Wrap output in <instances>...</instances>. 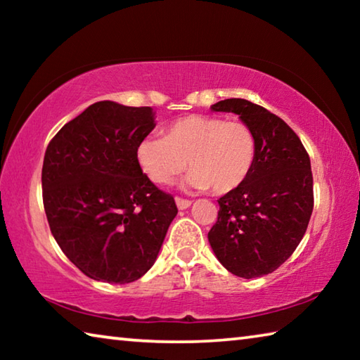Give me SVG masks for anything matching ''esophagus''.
I'll use <instances>...</instances> for the list:
<instances>
[{"label": "esophagus", "mask_w": 360, "mask_h": 360, "mask_svg": "<svg viewBox=\"0 0 360 360\" xmlns=\"http://www.w3.org/2000/svg\"><path fill=\"white\" fill-rule=\"evenodd\" d=\"M176 205H178V208H179V210H187L188 206L192 205V202H191V200H187V198L176 197Z\"/></svg>", "instance_id": "1"}]
</instances>
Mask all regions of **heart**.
Wrapping results in <instances>:
<instances>
[{
    "label": "heart",
    "instance_id": "b5f03b06",
    "mask_svg": "<svg viewBox=\"0 0 360 360\" xmlns=\"http://www.w3.org/2000/svg\"><path fill=\"white\" fill-rule=\"evenodd\" d=\"M255 155L257 139L245 122L198 114L173 120L163 138H146L136 149L139 167L154 184H173L188 165L186 186L211 187L214 193L240 187L252 172Z\"/></svg>",
    "mask_w": 360,
    "mask_h": 360
}]
</instances>
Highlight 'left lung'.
<instances>
[{
  "label": "left lung",
  "instance_id": "left-lung-1",
  "mask_svg": "<svg viewBox=\"0 0 360 360\" xmlns=\"http://www.w3.org/2000/svg\"><path fill=\"white\" fill-rule=\"evenodd\" d=\"M211 109L238 114L254 131L257 155L248 179L217 200L210 245L233 275L264 276L290 257L307 231L314 206L309 155L295 131L265 108L229 98Z\"/></svg>",
  "mask_w": 360,
  "mask_h": 360
}]
</instances>
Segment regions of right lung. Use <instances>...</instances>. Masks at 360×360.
<instances>
[{
	"instance_id": "right-lung-1",
	"label": "right lung",
	"mask_w": 360,
	"mask_h": 360,
	"mask_svg": "<svg viewBox=\"0 0 360 360\" xmlns=\"http://www.w3.org/2000/svg\"><path fill=\"white\" fill-rule=\"evenodd\" d=\"M149 106L98 101L65 124L42 163V202L58 246L85 276L127 284L154 262L174 198L143 173L138 144L154 130Z\"/></svg>"
}]
</instances>
